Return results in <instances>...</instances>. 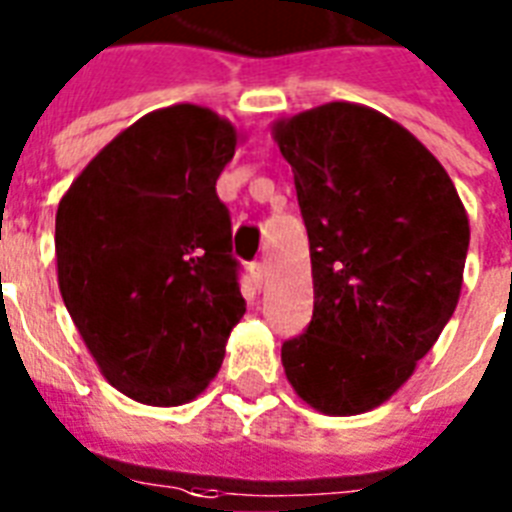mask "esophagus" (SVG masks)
Returning a JSON list of instances; mask_svg holds the SVG:
<instances>
[{
	"label": "esophagus",
	"instance_id": "1",
	"mask_svg": "<svg viewBox=\"0 0 512 512\" xmlns=\"http://www.w3.org/2000/svg\"><path fill=\"white\" fill-rule=\"evenodd\" d=\"M248 275H251V282L256 288L264 285V277H267V264L264 261H253L251 267H248Z\"/></svg>",
	"mask_w": 512,
	"mask_h": 512
}]
</instances>
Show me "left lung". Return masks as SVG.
I'll list each match as a JSON object with an SVG mask.
<instances>
[{
	"instance_id": "left-lung-1",
	"label": "left lung",
	"mask_w": 512,
	"mask_h": 512,
	"mask_svg": "<svg viewBox=\"0 0 512 512\" xmlns=\"http://www.w3.org/2000/svg\"><path fill=\"white\" fill-rule=\"evenodd\" d=\"M312 253L314 312L282 343L306 404L359 415L407 383L455 312L468 214L428 147L378 110L327 102L277 121Z\"/></svg>"
}]
</instances>
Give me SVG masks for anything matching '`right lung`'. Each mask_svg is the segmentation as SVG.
Here are the masks:
<instances>
[{
  "label": "right lung",
  "instance_id": "1",
  "mask_svg": "<svg viewBox=\"0 0 512 512\" xmlns=\"http://www.w3.org/2000/svg\"><path fill=\"white\" fill-rule=\"evenodd\" d=\"M235 145V126L214 110H153L102 147L57 206L65 309L134 402L195 399L245 314L230 211L216 195Z\"/></svg>",
  "mask_w": 512,
  "mask_h": 512
}]
</instances>
